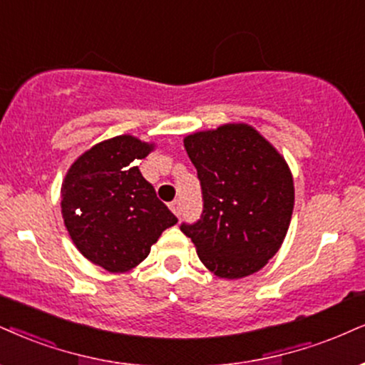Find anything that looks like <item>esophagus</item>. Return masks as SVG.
<instances>
[{
  "label": "esophagus",
  "instance_id": "1",
  "mask_svg": "<svg viewBox=\"0 0 365 365\" xmlns=\"http://www.w3.org/2000/svg\"><path fill=\"white\" fill-rule=\"evenodd\" d=\"M169 206H170V210H173V213L175 215V217H181V213H182V206H181V201H179V200H175V201H173V203H170Z\"/></svg>",
  "mask_w": 365,
  "mask_h": 365
}]
</instances>
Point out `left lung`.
<instances>
[{
  "label": "left lung",
  "mask_w": 365,
  "mask_h": 365,
  "mask_svg": "<svg viewBox=\"0 0 365 365\" xmlns=\"http://www.w3.org/2000/svg\"><path fill=\"white\" fill-rule=\"evenodd\" d=\"M203 191V213L181 225L215 276L260 271L282 245L294 208L284 157L247 123H227L184 138Z\"/></svg>",
  "instance_id": "8db88e82"
}]
</instances>
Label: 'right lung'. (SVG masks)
<instances>
[{
	"label": "right lung",
	"instance_id": "obj_1",
	"mask_svg": "<svg viewBox=\"0 0 365 365\" xmlns=\"http://www.w3.org/2000/svg\"><path fill=\"white\" fill-rule=\"evenodd\" d=\"M152 150L154 143L133 135L108 138L79 155L62 182V218L74 245L110 272L137 267L178 223L137 165Z\"/></svg>",
	"mask_w": 365,
	"mask_h": 365
}]
</instances>
